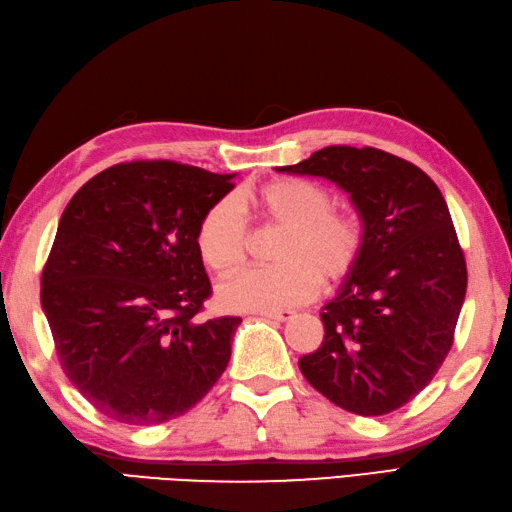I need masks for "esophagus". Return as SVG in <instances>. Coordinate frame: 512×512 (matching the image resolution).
<instances>
[{
  "mask_svg": "<svg viewBox=\"0 0 512 512\" xmlns=\"http://www.w3.org/2000/svg\"><path fill=\"white\" fill-rule=\"evenodd\" d=\"M262 315V318H266V320H275V322H288V320H293L295 318V311H268V313H259Z\"/></svg>",
  "mask_w": 512,
  "mask_h": 512,
  "instance_id": "1",
  "label": "esophagus"
}]
</instances>
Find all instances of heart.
<instances>
[{
	"label": "heart",
	"instance_id": "1",
	"mask_svg": "<svg viewBox=\"0 0 512 512\" xmlns=\"http://www.w3.org/2000/svg\"><path fill=\"white\" fill-rule=\"evenodd\" d=\"M266 224L286 228L277 268H248L217 288L226 311L268 313L313 300L324 282H340L356 268L365 246V226L353 210L333 208L327 188L304 179H275L250 194ZM197 248L215 273H230L244 262L248 221L239 203L219 199L197 230Z\"/></svg>",
	"mask_w": 512,
	"mask_h": 512
}]
</instances>
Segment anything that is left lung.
I'll return each instance as SVG.
<instances>
[{
    "label": "left lung",
    "mask_w": 512,
    "mask_h": 512,
    "mask_svg": "<svg viewBox=\"0 0 512 512\" xmlns=\"http://www.w3.org/2000/svg\"><path fill=\"white\" fill-rule=\"evenodd\" d=\"M277 172L336 183L365 226L362 255L322 306L324 340L300 358L302 374L342 410L394 412L443 365L466 300L448 203L423 170L376 147L331 145Z\"/></svg>",
    "instance_id": "obj_1"
}]
</instances>
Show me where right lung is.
Listing matches in <instances>:
<instances>
[{
	"label": "right lung",
	"mask_w": 512,
	"mask_h": 512,
	"mask_svg": "<svg viewBox=\"0 0 512 512\" xmlns=\"http://www.w3.org/2000/svg\"><path fill=\"white\" fill-rule=\"evenodd\" d=\"M235 174L118 163L73 194L42 271V309L73 387L109 418L159 425L206 396L241 318L197 320L212 288L197 230Z\"/></svg>",
	"instance_id": "right-lung-1"
}]
</instances>
